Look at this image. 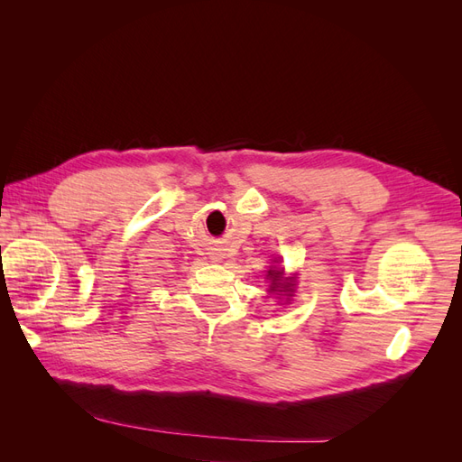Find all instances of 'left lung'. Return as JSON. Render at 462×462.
<instances>
[{
    "label": "left lung",
    "mask_w": 462,
    "mask_h": 462,
    "mask_svg": "<svg viewBox=\"0 0 462 462\" xmlns=\"http://www.w3.org/2000/svg\"><path fill=\"white\" fill-rule=\"evenodd\" d=\"M268 275L272 279V285H270L272 291H283V292L291 291V285L283 283V270H270Z\"/></svg>",
    "instance_id": "obj_1"
}]
</instances>
